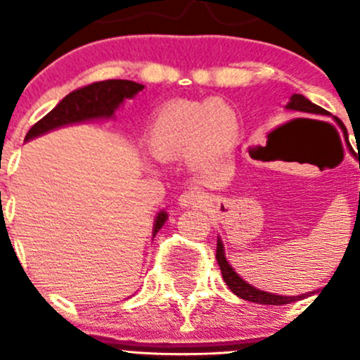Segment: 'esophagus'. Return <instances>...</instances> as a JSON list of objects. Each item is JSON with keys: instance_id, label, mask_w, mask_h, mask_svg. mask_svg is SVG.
Instances as JSON below:
<instances>
[{"instance_id": "obj_1", "label": "esophagus", "mask_w": 360, "mask_h": 360, "mask_svg": "<svg viewBox=\"0 0 360 360\" xmlns=\"http://www.w3.org/2000/svg\"><path fill=\"white\" fill-rule=\"evenodd\" d=\"M207 200H209V196L200 187H189V189L184 191L180 194V198H178V202H180L182 207H203L207 203Z\"/></svg>"}]
</instances>
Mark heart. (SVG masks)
Returning a JSON list of instances; mask_svg holds the SVG:
<instances>
[{
  "mask_svg": "<svg viewBox=\"0 0 360 360\" xmlns=\"http://www.w3.org/2000/svg\"><path fill=\"white\" fill-rule=\"evenodd\" d=\"M237 130L236 112L223 101H171L155 114L148 139L158 157L193 153L207 162L233 146Z\"/></svg>",
  "mask_w": 360,
  "mask_h": 360,
  "instance_id": "obj_1",
  "label": "heart"
}]
</instances>
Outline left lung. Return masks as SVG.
I'll use <instances>...</instances> for the list:
<instances>
[{"mask_svg":"<svg viewBox=\"0 0 360 360\" xmlns=\"http://www.w3.org/2000/svg\"><path fill=\"white\" fill-rule=\"evenodd\" d=\"M288 108H291V110L303 112V114H311V115H326L328 114L325 108H321L319 105L309 101L307 98L302 96V94H292L291 101L288 103ZM341 128L345 130V127H342V124H341ZM345 134H346V130H345ZM216 259H217V264H219L223 280H225V283L230 288V291H232L233 295L239 296V298L248 300V302L262 303V305H283V303H291V302H296V300L303 298V296H278V295H273V292H264V291H260V289L252 288V285L240 278V276L233 271L232 266L226 262L221 240H217Z\"/></svg>","mask_w":360,"mask_h":360,"instance_id":"8db88e82","label":"left lung"}]
</instances>
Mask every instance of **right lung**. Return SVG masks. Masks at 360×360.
Instances as JSON below:
<instances>
[{
	"label": "right lung",
	"instance_id": "1",
	"mask_svg": "<svg viewBox=\"0 0 360 360\" xmlns=\"http://www.w3.org/2000/svg\"><path fill=\"white\" fill-rule=\"evenodd\" d=\"M143 89L144 85L130 80L94 82V84L77 89V91L69 92L57 107L30 128L25 141L34 139L37 135L46 134L53 128L64 127V124L80 123V121L96 120V117H110L115 108L123 103V100L134 98ZM166 217V212L158 214L155 219L153 236L162 229Z\"/></svg>",
	"mask_w": 360,
	"mask_h": 360
}]
</instances>
